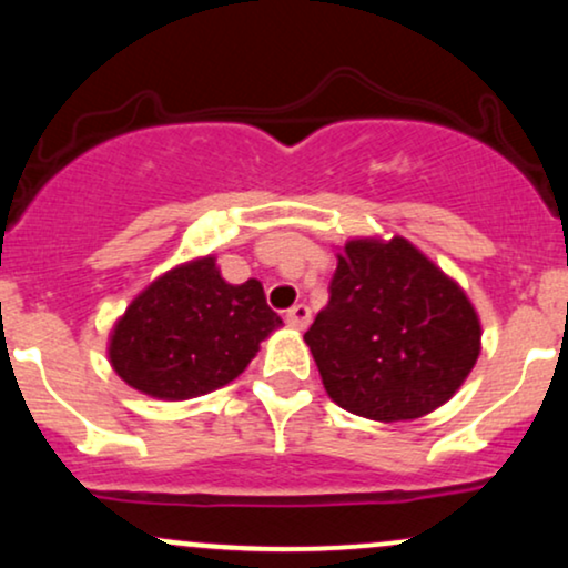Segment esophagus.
Returning <instances> with one entry per match:
<instances>
[{
    "instance_id": "obj_1",
    "label": "esophagus",
    "mask_w": 568,
    "mask_h": 568,
    "mask_svg": "<svg viewBox=\"0 0 568 568\" xmlns=\"http://www.w3.org/2000/svg\"><path fill=\"white\" fill-rule=\"evenodd\" d=\"M310 321H312V312H310V306L306 304H293L288 312H285V323L291 325V328H296V331H304L306 325H310Z\"/></svg>"
}]
</instances>
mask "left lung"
Segmentation results:
<instances>
[{"mask_svg":"<svg viewBox=\"0 0 568 568\" xmlns=\"http://www.w3.org/2000/svg\"><path fill=\"white\" fill-rule=\"evenodd\" d=\"M336 258L328 304L304 334L331 400L374 422L452 400L484 336L465 288L400 234L347 240Z\"/></svg>","mask_w":568,"mask_h":568,"instance_id":"1","label":"left lung"}]
</instances>
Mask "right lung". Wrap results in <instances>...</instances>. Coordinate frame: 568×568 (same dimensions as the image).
<instances>
[{
	"label": "right lung",
	"mask_w": 568,
	"mask_h": 568,
	"mask_svg": "<svg viewBox=\"0 0 568 568\" xmlns=\"http://www.w3.org/2000/svg\"><path fill=\"white\" fill-rule=\"evenodd\" d=\"M283 321L258 280L232 285L216 256L173 266L143 288L109 334L122 382L158 400H189L237 379Z\"/></svg>",
	"instance_id": "obj_1"
}]
</instances>
